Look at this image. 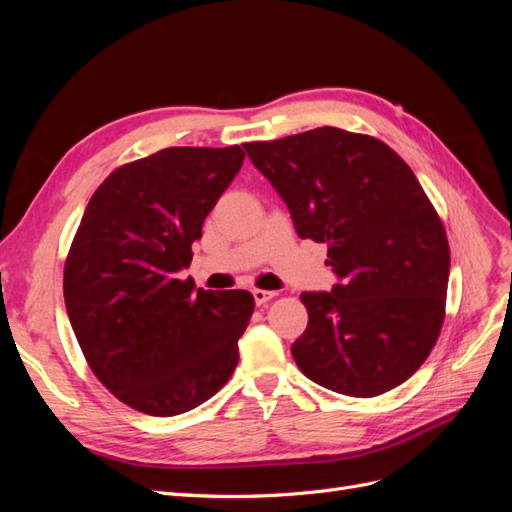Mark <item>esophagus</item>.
I'll list each match as a JSON object with an SVG mask.
<instances>
[{
    "instance_id": "obj_1",
    "label": "esophagus",
    "mask_w": 512,
    "mask_h": 512,
    "mask_svg": "<svg viewBox=\"0 0 512 512\" xmlns=\"http://www.w3.org/2000/svg\"><path fill=\"white\" fill-rule=\"evenodd\" d=\"M252 294H254V301H256V305H265L267 301H271V299L275 297V292H269V290H260V288L252 290Z\"/></svg>"
}]
</instances>
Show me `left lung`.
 Returning <instances> with one entry per match:
<instances>
[{
    "label": "left lung",
    "mask_w": 512,
    "mask_h": 512,
    "mask_svg": "<svg viewBox=\"0 0 512 512\" xmlns=\"http://www.w3.org/2000/svg\"><path fill=\"white\" fill-rule=\"evenodd\" d=\"M301 239L329 245L331 292H303L292 356L316 384L376 397L425 363L444 322L446 230L412 168L378 138L316 128L243 145Z\"/></svg>",
    "instance_id": "obj_1"
}]
</instances>
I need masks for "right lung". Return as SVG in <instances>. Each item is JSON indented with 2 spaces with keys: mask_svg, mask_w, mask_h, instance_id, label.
Masks as SVG:
<instances>
[{
  "mask_svg": "<svg viewBox=\"0 0 512 512\" xmlns=\"http://www.w3.org/2000/svg\"><path fill=\"white\" fill-rule=\"evenodd\" d=\"M243 160L239 145L168 147L123 164L72 239L64 299L74 335L96 378L138 412H188L237 367L254 297L194 290L179 271Z\"/></svg>",
  "mask_w": 512,
  "mask_h": 512,
  "instance_id": "add662e5",
  "label": "right lung"
}]
</instances>
